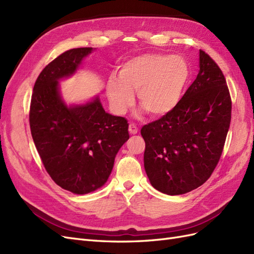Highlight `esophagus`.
<instances>
[{
  "mask_svg": "<svg viewBox=\"0 0 254 254\" xmlns=\"http://www.w3.org/2000/svg\"><path fill=\"white\" fill-rule=\"evenodd\" d=\"M128 129H129V132L131 133V134L137 133V127H136L134 124H129Z\"/></svg>",
  "mask_w": 254,
  "mask_h": 254,
  "instance_id": "1",
  "label": "esophagus"
}]
</instances>
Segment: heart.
Instances as JSON below:
<instances>
[{"label":"heart","instance_id":"b5f03b06","mask_svg":"<svg viewBox=\"0 0 254 254\" xmlns=\"http://www.w3.org/2000/svg\"><path fill=\"white\" fill-rule=\"evenodd\" d=\"M190 76L188 64L178 56L144 54L133 57L121 66L118 80L107 83V96L112 110L124 114L137 103L152 118L172 112L178 105Z\"/></svg>","mask_w":254,"mask_h":254}]
</instances>
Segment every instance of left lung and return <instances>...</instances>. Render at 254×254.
I'll use <instances>...</instances> for the list:
<instances>
[{"label": "left lung", "instance_id": "1", "mask_svg": "<svg viewBox=\"0 0 254 254\" xmlns=\"http://www.w3.org/2000/svg\"><path fill=\"white\" fill-rule=\"evenodd\" d=\"M199 66L176 108L141 129L146 174L167 195L186 194L210 178L231 122V96L220 67L202 50Z\"/></svg>", "mask_w": 254, "mask_h": 254}]
</instances>
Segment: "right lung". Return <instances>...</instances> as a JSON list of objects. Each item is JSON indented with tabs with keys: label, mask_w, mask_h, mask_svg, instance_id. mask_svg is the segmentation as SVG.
I'll use <instances>...</instances> for the list:
<instances>
[{
	"label": "right lung",
	"mask_w": 254,
	"mask_h": 254,
	"mask_svg": "<svg viewBox=\"0 0 254 254\" xmlns=\"http://www.w3.org/2000/svg\"><path fill=\"white\" fill-rule=\"evenodd\" d=\"M91 51L72 49L51 61L38 76L29 107L30 132L45 171L80 195L104 186L129 139L127 120L106 113L98 97L70 108L61 101L58 80L72 75Z\"/></svg>",
	"instance_id": "right-lung-1"
}]
</instances>
